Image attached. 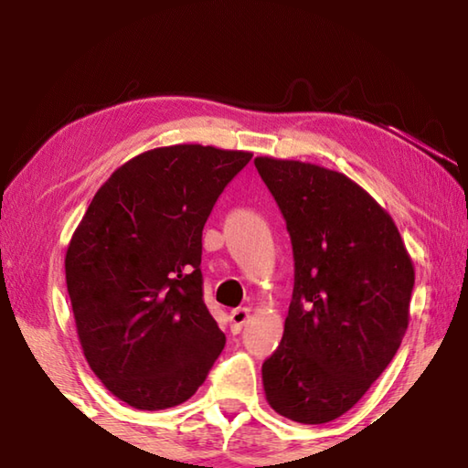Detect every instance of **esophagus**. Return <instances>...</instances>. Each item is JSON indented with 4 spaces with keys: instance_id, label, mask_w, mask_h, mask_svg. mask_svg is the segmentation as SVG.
Wrapping results in <instances>:
<instances>
[{
    "instance_id": "34e87169",
    "label": "esophagus",
    "mask_w": 468,
    "mask_h": 468,
    "mask_svg": "<svg viewBox=\"0 0 468 468\" xmlns=\"http://www.w3.org/2000/svg\"><path fill=\"white\" fill-rule=\"evenodd\" d=\"M229 318H231V330L239 332L250 320V310H248V307H237V310L229 314Z\"/></svg>"
}]
</instances>
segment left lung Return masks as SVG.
Wrapping results in <instances>:
<instances>
[{"label":"left lung","instance_id":"left-lung-1","mask_svg":"<svg viewBox=\"0 0 468 468\" xmlns=\"http://www.w3.org/2000/svg\"><path fill=\"white\" fill-rule=\"evenodd\" d=\"M253 163L295 258L282 340L262 366L266 400L291 421L328 423L357 405L399 351L413 260L392 217L343 173L272 156Z\"/></svg>","mask_w":468,"mask_h":468}]
</instances>
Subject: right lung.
Masks as SVG:
<instances>
[{"mask_svg": "<svg viewBox=\"0 0 468 468\" xmlns=\"http://www.w3.org/2000/svg\"><path fill=\"white\" fill-rule=\"evenodd\" d=\"M251 153L146 150L113 171L69 239L66 282L84 357L117 399L177 407L225 346L202 299V229Z\"/></svg>", "mask_w": 468, "mask_h": 468, "instance_id": "right-lung-1", "label": "right lung"}]
</instances>
